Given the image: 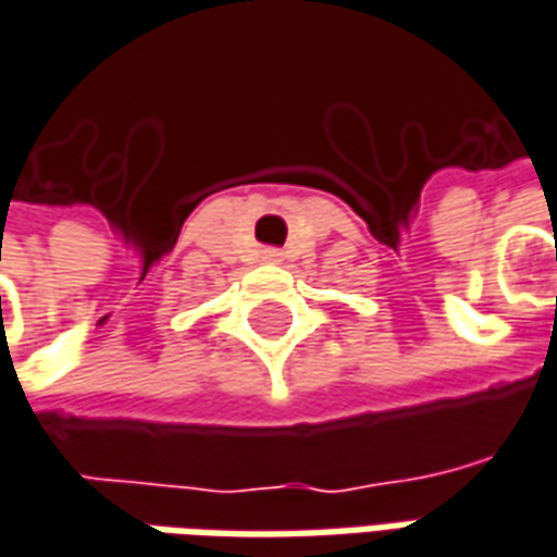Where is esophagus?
I'll return each instance as SVG.
<instances>
[{"mask_svg":"<svg viewBox=\"0 0 557 557\" xmlns=\"http://www.w3.org/2000/svg\"><path fill=\"white\" fill-rule=\"evenodd\" d=\"M264 264H280L283 261V252L280 249H261V256H259Z\"/></svg>","mask_w":557,"mask_h":557,"instance_id":"34e87169","label":"esophagus"}]
</instances>
